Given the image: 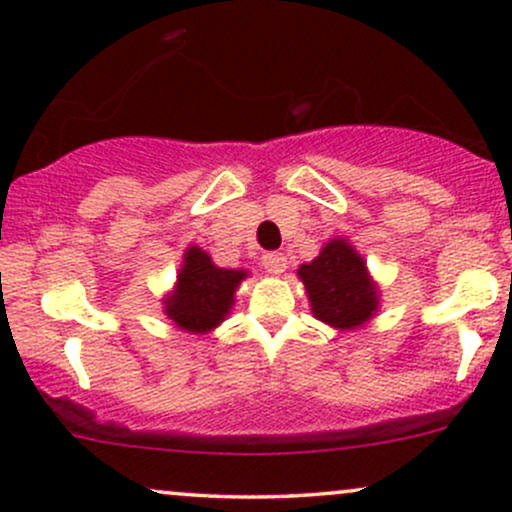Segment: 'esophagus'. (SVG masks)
<instances>
[{"label": "esophagus", "instance_id": "34e87169", "mask_svg": "<svg viewBox=\"0 0 512 512\" xmlns=\"http://www.w3.org/2000/svg\"><path fill=\"white\" fill-rule=\"evenodd\" d=\"M262 267L274 276L284 274L286 272V257L281 255V252H267V255H262Z\"/></svg>", "mask_w": 512, "mask_h": 512}]
</instances>
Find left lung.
Segmentation results:
<instances>
[{
    "mask_svg": "<svg viewBox=\"0 0 512 512\" xmlns=\"http://www.w3.org/2000/svg\"><path fill=\"white\" fill-rule=\"evenodd\" d=\"M296 274L308 293L313 315L334 330L354 332L378 313L380 286L349 238L327 240L320 255L301 264Z\"/></svg>",
    "mask_w": 512,
    "mask_h": 512,
    "instance_id": "obj_1",
    "label": "left lung"
}]
</instances>
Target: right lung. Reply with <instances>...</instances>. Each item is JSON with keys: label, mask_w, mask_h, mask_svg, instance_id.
Returning a JSON list of instances; mask_svg holds the SVG:
<instances>
[{"label": "right lung", "mask_w": 512, "mask_h": 512, "mask_svg": "<svg viewBox=\"0 0 512 512\" xmlns=\"http://www.w3.org/2000/svg\"><path fill=\"white\" fill-rule=\"evenodd\" d=\"M248 276V269L216 267L209 252L190 245L182 255L173 291L161 301L163 313L178 330L209 334L231 313L240 281Z\"/></svg>", "instance_id": "add662e5"}]
</instances>
